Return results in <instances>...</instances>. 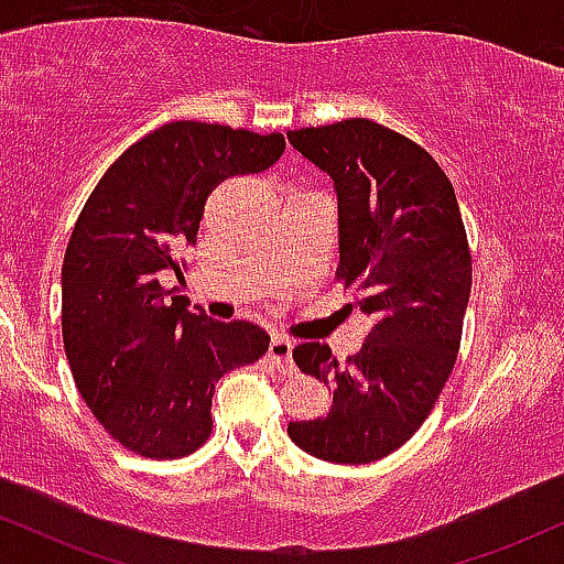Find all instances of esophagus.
<instances>
[{
    "label": "esophagus",
    "mask_w": 564,
    "mask_h": 564,
    "mask_svg": "<svg viewBox=\"0 0 564 564\" xmlns=\"http://www.w3.org/2000/svg\"><path fill=\"white\" fill-rule=\"evenodd\" d=\"M291 349H294V345H291L289 339H283V336H273V339H270V355H273V360L281 371H294Z\"/></svg>",
    "instance_id": "obj_1"
}]
</instances>
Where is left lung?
Returning <instances> with one entry per match:
<instances>
[{"label": "left lung", "instance_id": "1", "mask_svg": "<svg viewBox=\"0 0 564 564\" xmlns=\"http://www.w3.org/2000/svg\"><path fill=\"white\" fill-rule=\"evenodd\" d=\"M334 180L336 278L371 318L358 355L339 366L321 341L294 347L300 371L328 384L332 408L289 422L310 456L371 464L422 426L448 381L471 291V254L451 180L422 145L368 119L289 132Z\"/></svg>", "mask_w": 564, "mask_h": 564}]
</instances>
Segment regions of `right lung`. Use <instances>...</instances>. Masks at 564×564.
Listing matches in <instances>:
<instances>
[{
	"instance_id": "1",
	"label": "right lung",
	"mask_w": 564,
	"mask_h": 564,
	"mask_svg": "<svg viewBox=\"0 0 564 564\" xmlns=\"http://www.w3.org/2000/svg\"><path fill=\"white\" fill-rule=\"evenodd\" d=\"M283 134L172 121L127 148L84 204L63 260V347L108 435L148 458L209 437L215 384L268 352L249 321L191 313L177 254L196 243L209 193L281 159Z\"/></svg>"
}]
</instances>
